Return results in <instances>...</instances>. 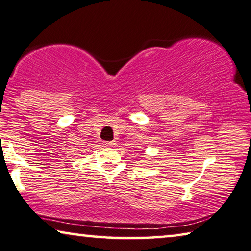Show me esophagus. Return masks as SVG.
Here are the masks:
<instances>
[{
	"instance_id": "34e87169",
	"label": "esophagus",
	"mask_w": 251,
	"mask_h": 251,
	"mask_svg": "<svg viewBox=\"0 0 251 251\" xmlns=\"http://www.w3.org/2000/svg\"><path fill=\"white\" fill-rule=\"evenodd\" d=\"M105 146H106V147H112V146H114V145H115V143H114V141H105Z\"/></svg>"
}]
</instances>
